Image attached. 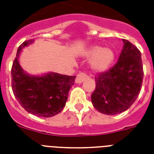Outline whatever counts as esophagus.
<instances>
[{
    "label": "esophagus",
    "instance_id": "esophagus-1",
    "mask_svg": "<svg viewBox=\"0 0 154 154\" xmlns=\"http://www.w3.org/2000/svg\"><path fill=\"white\" fill-rule=\"evenodd\" d=\"M87 75L85 74V73H83V72H80V73H78V74L77 75V77H76V79H75V82H76V83H77V84H81V83H82V82H84L85 80L87 79Z\"/></svg>",
    "mask_w": 154,
    "mask_h": 154
}]
</instances>
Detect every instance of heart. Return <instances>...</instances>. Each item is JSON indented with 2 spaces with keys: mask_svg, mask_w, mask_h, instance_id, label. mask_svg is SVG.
<instances>
[{
  "mask_svg": "<svg viewBox=\"0 0 154 154\" xmlns=\"http://www.w3.org/2000/svg\"><path fill=\"white\" fill-rule=\"evenodd\" d=\"M87 57L91 58L90 68L94 72H102L108 70L114 62L116 54L109 47L103 48L101 45H94L85 53Z\"/></svg>",
  "mask_w": 154,
  "mask_h": 154,
  "instance_id": "1",
  "label": "heart"
}]
</instances>
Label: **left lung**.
<instances>
[{
	"mask_svg": "<svg viewBox=\"0 0 154 154\" xmlns=\"http://www.w3.org/2000/svg\"><path fill=\"white\" fill-rule=\"evenodd\" d=\"M122 41L124 45L117 64L95 77L92 103L97 111L106 115L128 109L141 89L144 72L141 52L129 41Z\"/></svg>",
	"mask_w": 154,
	"mask_h": 154,
	"instance_id": "obj_1",
	"label": "left lung"
}]
</instances>
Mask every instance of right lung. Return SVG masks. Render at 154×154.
<instances>
[{
  "label": "right lung",
  "mask_w": 154,
  "mask_h": 154,
  "mask_svg": "<svg viewBox=\"0 0 154 154\" xmlns=\"http://www.w3.org/2000/svg\"><path fill=\"white\" fill-rule=\"evenodd\" d=\"M33 42V39L25 41L17 49L11 70L13 94L29 113L38 117H53L65 106L76 76L53 72L34 76L25 72L20 65L19 57L22 49Z\"/></svg>",
  "instance_id": "1"
}]
</instances>
